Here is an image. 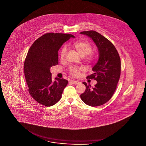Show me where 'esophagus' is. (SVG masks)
<instances>
[{
  "instance_id": "1",
  "label": "esophagus",
  "mask_w": 146,
  "mask_h": 146,
  "mask_svg": "<svg viewBox=\"0 0 146 146\" xmlns=\"http://www.w3.org/2000/svg\"><path fill=\"white\" fill-rule=\"evenodd\" d=\"M71 82L74 85H76V84H78L80 83L79 81H78V80H71Z\"/></svg>"
}]
</instances>
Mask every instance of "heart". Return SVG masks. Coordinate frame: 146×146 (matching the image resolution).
<instances>
[{"mask_svg":"<svg viewBox=\"0 0 146 146\" xmlns=\"http://www.w3.org/2000/svg\"><path fill=\"white\" fill-rule=\"evenodd\" d=\"M72 46L74 49H76L82 57H85L88 55V59H92L94 58V54L92 53H90L92 50V47L91 44L88 42L79 41V42H74L72 44ZM66 52H67V47L64 46L61 48L60 52V56L61 58H64ZM81 70H82V68L79 67H76V66H72L70 68L69 72L71 75L76 76L79 74L80 71Z\"/></svg>","mask_w":146,"mask_h":146,"instance_id":"obj_1","label":"heart"}]
</instances>
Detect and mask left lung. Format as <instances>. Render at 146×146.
Here are the masks:
<instances>
[{
  "label": "left lung",
  "mask_w": 146,
  "mask_h": 146,
  "mask_svg": "<svg viewBox=\"0 0 146 146\" xmlns=\"http://www.w3.org/2000/svg\"><path fill=\"white\" fill-rule=\"evenodd\" d=\"M80 34L91 38L99 52L98 60L92 69L94 73L87 76L88 79H94L97 83L92 88L90 84L82 82L86 90L80 98L87 105L98 106L111 99L116 89L121 74V60L113 44L103 35L94 30Z\"/></svg>",
  "instance_id": "left-lung-1"
}]
</instances>
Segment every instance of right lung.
<instances>
[{"label":"right lung","mask_w":146,"mask_h":146,"mask_svg":"<svg viewBox=\"0 0 146 146\" xmlns=\"http://www.w3.org/2000/svg\"><path fill=\"white\" fill-rule=\"evenodd\" d=\"M70 37L69 34L47 33L37 39L30 48L24 64V72L31 96L46 106L54 105L61 99L68 81L55 78L50 69L58 64V51Z\"/></svg>","instance_id":"add662e5"}]
</instances>
